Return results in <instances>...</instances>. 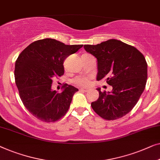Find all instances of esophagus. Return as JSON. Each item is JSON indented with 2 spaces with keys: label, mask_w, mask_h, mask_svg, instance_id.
Wrapping results in <instances>:
<instances>
[{
  "label": "esophagus",
  "mask_w": 160,
  "mask_h": 160,
  "mask_svg": "<svg viewBox=\"0 0 160 160\" xmlns=\"http://www.w3.org/2000/svg\"><path fill=\"white\" fill-rule=\"evenodd\" d=\"M80 91H84V92H87L88 91V89L85 88H80Z\"/></svg>",
  "instance_id": "esophagus-1"
}]
</instances>
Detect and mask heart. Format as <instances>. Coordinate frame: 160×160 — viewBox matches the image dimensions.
Returning a JSON list of instances; mask_svg holds the SVG:
<instances>
[{
	"mask_svg": "<svg viewBox=\"0 0 160 160\" xmlns=\"http://www.w3.org/2000/svg\"><path fill=\"white\" fill-rule=\"evenodd\" d=\"M73 82L78 86H86L89 84L90 79L87 77H78L73 80Z\"/></svg>",
	"mask_w": 160,
	"mask_h": 160,
	"instance_id": "b5f03b06",
	"label": "heart"
}]
</instances>
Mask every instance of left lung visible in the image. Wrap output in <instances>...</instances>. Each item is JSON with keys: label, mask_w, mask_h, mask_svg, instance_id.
<instances>
[{"label": "left lung", "mask_w": 160, "mask_h": 160, "mask_svg": "<svg viewBox=\"0 0 160 160\" xmlns=\"http://www.w3.org/2000/svg\"><path fill=\"white\" fill-rule=\"evenodd\" d=\"M85 50L98 62L97 80L105 79L112 86L111 92L101 91L91 103L101 118L114 120L131 111L144 91L147 80V63L135 47L120 40L110 39L97 45H85Z\"/></svg>", "instance_id": "obj_1"}]
</instances>
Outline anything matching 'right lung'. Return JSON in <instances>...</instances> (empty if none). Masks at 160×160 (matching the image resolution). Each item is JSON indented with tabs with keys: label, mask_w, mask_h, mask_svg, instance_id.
<instances>
[{
	"label": "right lung",
	"mask_w": 160,
	"mask_h": 160,
	"mask_svg": "<svg viewBox=\"0 0 160 160\" xmlns=\"http://www.w3.org/2000/svg\"><path fill=\"white\" fill-rule=\"evenodd\" d=\"M83 45H65L51 38L38 40L29 45L15 63V82L26 109L38 120L56 122L68 111L75 92L64 85L63 91L51 90L52 80L64 75V61Z\"/></svg>",
	"instance_id": "obj_1"
}]
</instances>
